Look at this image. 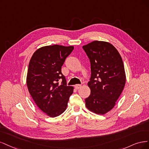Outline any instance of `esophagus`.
Segmentation results:
<instances>
[{"label": "esophagus", "mask_w": 149, "mask_h": 149, "mask_svg": "<svg viewBox=\"0 0 149 149\" xmlns=\"http://www.w3.org/2000/svg\"><path fill=\"white\" fill-rule=\"evenodd\" d=\"M81 85H80V84H77V85H75L74 86V87H75V88L76 90L80 89V88H81Z\"/></svg>", "instance_id": "34e87169"}]
</instances>
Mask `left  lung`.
Here are the masks:
<instances>
[{
	"label": "left lung",
	"mask_w": 149,
	"mask_h": 149,
	"mask_svg": "<svg viewBox=\"0 0 149 149\" xmlns=\"http://www.w3.org/2000/svg\"><path fill=\"white\" fill-rule=\"evenodd\" d=\"M82 47L91 65L88 83L91 93L85 98V106L96 114H104L113 108L125 85L123 62L109 42L94 41Z\"/></svg>",
	"instance_id": "left-lung-1"
}]
</instances>
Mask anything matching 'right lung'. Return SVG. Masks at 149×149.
Wrapping results in <instances>:
<instances>
[{"mask_svg": "<svg viewBox=\"0 0 149 149\" xmlns=\"http://www.w3.org/2000/svg\"><path fill=\"white\" fill-rule=\"evenodd\" d=\"M74 46H46L37 49L30 59L26 85L38 107L54 118L64 112L74 87L68 86L61 67ZM62 79L61 85L58 81Z\"/></svg>", "mask_w": 149, "mask_h": 149, "instance_id": "right-lung-1", "label": "right lung"}]
</instances>
